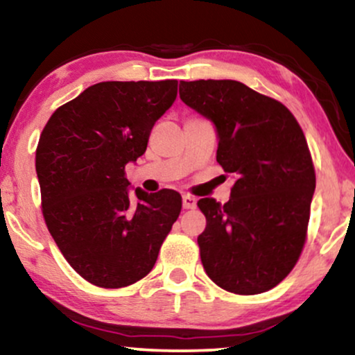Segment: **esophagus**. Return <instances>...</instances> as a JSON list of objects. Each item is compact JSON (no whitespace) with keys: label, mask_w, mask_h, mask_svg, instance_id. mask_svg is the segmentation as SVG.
Segmentation results:
<instances>
[{"label":"esophagus","mask_w":355,"mask_h":355,"mask_svg":"<svg viewBox=\"0 0 355 355\" xmlns=\"http://www.w3.org/2000/svg\"><path fill=\"white\" fill-rule=\"evenodd\" d=\"M182 207L184 209H194L196 207V198L192 196H182Z\"/></svg>","instance_id":"esophagus-1"}]
</instances>
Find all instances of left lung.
I'll list each match as a JSON object with an SVG mask.
<instances>
[{
  "label": "left lung",
  "instance_id": "left-lung-1",
  "mask_svg": "<svg viewBox=\"0 0 355 355\" xmlns=\"http://www.w3.org/2000/svg\"><path fill=\"white\" fill-rule=\"evenodd\" d=\"M179 97L216 126L217 163L234 178L229 202H198L205 273L235 295L268 291L304 247L316 174L303 130L283 103L237 80H181Z\"/></svg>",
  "mask_w": 355,
  "mask_h": 355
}]
</instances>
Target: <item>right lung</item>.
Returning a JSON list of instances; mask_svg holds the SVG:
<instances>
[{"label":"right lung","mask_w":355,"mask_h":355,"mask_svg":"<svg viewBox=\"0 0 355 355\" xmlns=\"http://www.w3.org/2000/svg\"><path fill=\"white\" fill-rule=\"evenodd\" d=\"M176 95L178 80L100 82L44 126L36 150L44 220L69 265L95 286L146 277L181 212L176 191L131 194L125 178Z\"/></svg>","instance_id":"right-lung-1"}]
</instances>
